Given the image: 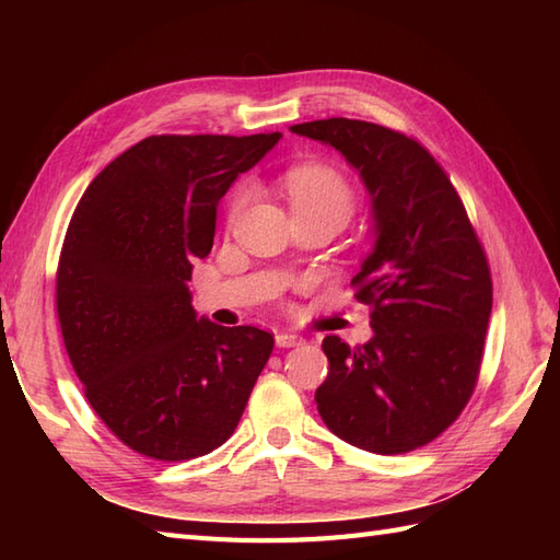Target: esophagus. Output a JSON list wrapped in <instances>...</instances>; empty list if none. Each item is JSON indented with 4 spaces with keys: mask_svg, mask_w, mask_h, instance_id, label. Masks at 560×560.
<instances>
[{
    "mask_svg": "<svg viewBox=\"0 0 560 560\" xmlns=\"http://www.w3.org/2000/svg\"><path fill=\"white\" fill-rule=\"evenodd\" d=\"M273 339H277L279 349H291V347H299V343H303V337L295 335V331H279Z\"/></svg>",
    "mask_w": 560,
    "mask_h": 560,
    "instance_id": "1",
    "label": "esophagus"
}]
</instances>
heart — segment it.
I'll use <instances>...</instances> for the list:
<instances>
[{"instance_id":"obj_1","label":"heart","mask_w":560,"mask_h":560,"mask_svg":"<svg viewBox=\"0 0 560 560\" xmlns=\"http://www.w3.org/2000/svg\"><path fill=\"white\" fill-rule=\"evenodd\" d=\"M283 187L291 199L293 211H329L347 221L353 211L355 197L347 177L337 168L323 163H301L283 173ZM249 199V187L241 185L231 197L229 221L241 217Z\"/></svg>"}]
</instances>
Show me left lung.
I'll use <instances>...</instances> for the list:
<instances>
[{"instance_id": "obj_1", "label": "left lung", "mask_w": 560, "mask_h": 560, "mask_svg": "<svg viewBox=\"0 0 560 560\" xmlns=\"http://www.w3.org/2000/svg\"><path fill=\"white\" fill-rule=\"evenodd\" d=\"M291 132L337 149L359 171L375 233L351 281L375 335L355 349L325 337L317 411L331 433L375 455L423 447L477 385L493 305L483 247L450 177L416 139L349 117Z\"/></svg>"}]
</instances>
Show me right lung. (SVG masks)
Segmentation results:
<instances>
[{
    "label": "right lung",
    "instance_id": "1",
    "mask_svg": "<svg viewBox=\"0 0 560 560\" xmlns=\"http://www.w3.org/2000/svg\"><path fill=\"white\" fill-rule=\"evenodd\" d=\"M279 132L147 137L93 177L57 267L65 349L101 421L139 455H209L235 431L273 337L197 317L217 209Z\"/></svg>",
    "mask_w": 560,
    "mask_h": 560
}]
</instances>
